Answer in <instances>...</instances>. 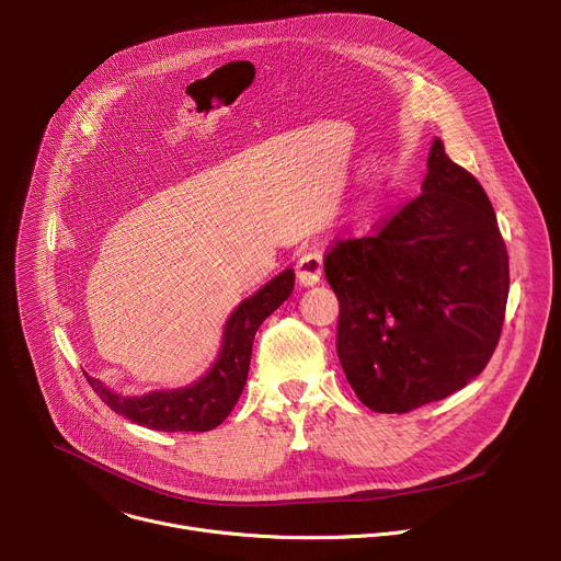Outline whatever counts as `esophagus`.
Listing matches in <instances>:
<instances>
[{
    "mask_svg": "<svg viewBox=\"0 0 561 561\" xmlns=\"http://www.w3.org/2000/svg\"><path fill=\"white\" fill-rule=\"evenodd\" d=\"M297 279L304 286H314L319 279H322L324 273V253L319 249H310L297 260Z\"/></svg>",
    "mask_w": 561,
    "mask_h": 561,
    "instance_id": "esophagus-1",
    "label": "esophagus"
}]
</instances>
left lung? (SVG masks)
<instances>
[{
    "label": "left lung",
    "mask_w": 561,
    "mask_h": 561,
    "mask_svg": "<svg viewBox=\"0 0 561 561\" xmlns=\"http://www.w3.org/2000/svg\"><path fill=\"white\" fill-rule=\"evenodd\" d=\"M426 167L420 197L324 262L340 299L337 355L375 413H409L463 388L504 324L508 253L493 204L439 137Z\"/></svg>",
    "instance_id": "obj_1"
}]
</instances>
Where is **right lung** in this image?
Here are the masks:
<instances>
[{
	"instance_id": "obj_1",
	"label": "right lung",
	"mask_w": 561,
	"mask_h": 561,
	"mask_svg": "<svg viewBox=\"0 0 561 561\" xmlns=\"http://www.w3.org/2000/svg\"><path fill=\"white\" fill-rule=\"evenodd\" d=\"M295 271L286 268L257 293L242 299L228 314L219 353L213 366L195 381L180 388H159L144 394H122L87 375L102 402L122 417L164 433H204L219 426L244 390L253 340L264 319L293 293Z\"/></svg>"
}]
</instances>
